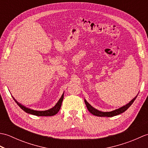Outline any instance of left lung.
Here are the masks:
<instances>
[{
  "mask_svg": "<svg viewBox=\"0 0 148 148\" xmlns=\"http://www.w3.org/2000/svg\"><path fill=\"white\" fill-rule=\"evenodd\" d=\"M137 97V95L136 97H134V98L129 103H128L127 104H126L125 106H123L120 108L114 110V111H110V112L100 111H99V110L93 108V107L91 106L85 99H84V102H85V103H86V108H87L89 112L92 113V114L97 116H100V117H112V116L121 114V113L124 112L125 111H126V110H127L128 108H129V107L132 104L133 102H134V100L136 99Z\"/></svg>",
  "mask_w": 148,
  "mask_h": 148,
  "instance_id": "8db88e82",
  "label": "left lung"
}]
</instances>
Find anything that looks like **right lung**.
Instances as JSON below:
<instances>
[{"label":"right lung","instance_id":"right-lung-1","mask_svg":"<svg viewBox=\"0 0 148 148\" xmlns=\"http://www.w3.org/2000/svg\"><path fill=\"white\" fill-rule=\"evenodd\" d=\"M12 98H13L14 100L16 102V103L18 105V106L20 107V108L22 110H23L25 112H26L27 113H29V114L38 116H54L56 114H57L58 112L59 111V110L60 109L63 99H64V93L62 94V95L60 97V99H59L58 102L56 103V105L53 107V108L49 109L48 110H46V111H36V110L31 109L29 108H27V107H25V106L21 105V103L18 102L16 100L14 99L13 97H12Z\"/></svg>","mask_w":148,"mask_h":148}]
</instances>
